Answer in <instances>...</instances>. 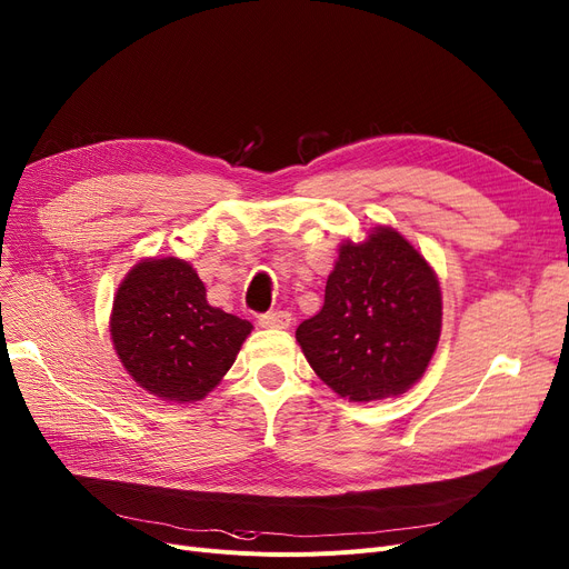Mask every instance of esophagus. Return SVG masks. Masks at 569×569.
<instances>
[{"label":"esophagus","mask_w":569,"mask_h":569,"mask_svg":"<svg viewBox=\"0 0 569 569\" xmlns=\"http://www.w3.org/2000/svg\"><path fill=\"white\" fill-rule=\"evenodd\" d=\"M258 320H260V326H262V328L283 330V328H288V326H290L292 316H290L288 311H267V313H262Z\"/></svg>","instance_id":"obj_1"}]
</instances>
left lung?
I'll return each instance as SVG.
<instances>
[{
    "label": "left lung",
    "instance_id": "obj_1",
    "mask_svg": "<svg viewBox=\"0 0 569 569\" xmlns=\"http://www.w3.org/2000/svg\"><path fill=\"white\" fill-rule=\"evenodd\" d=\"M439 335L437 274L386 226L339 246L323 309L295 332L320 381L353 402L407 392L428 369Z\"/></svg>",
    "mask_w": 569,
    "mask_h": 569
}]
</instances>
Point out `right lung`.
I'll return each mask as SVG.
<instances>
[{
    "mask_svg": "<svg viewBox=\"0 0 569 569\" xmlns=\"http://www.w3.org/2000/svg\"><path fill=\"white\" fill-rule=\"evenodd\" d=\"M109 328L128 375L179 405L207 398L253 330L249 320L211 307L202 279L179 258L137 262L118 286Z\"/></svg>",
    "mask_w": 569,
    "mask_h": 569,
    "instance_id": "right-lung-1",
    "label": "right lung"
}]
</instances>
